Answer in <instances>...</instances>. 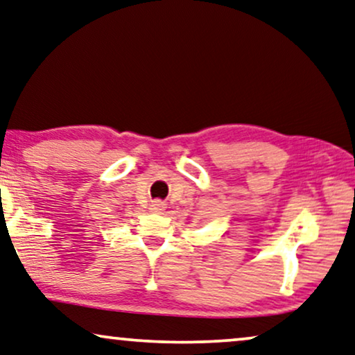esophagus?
I'll list each match as a JSON object with an SVG mask.
<instances>
[{
	"label": "esophagus",
	"instance_id": "esophagus-1",
	"mask_svg": "<svg viewBox=\"0 0 355 355\" xmlns=\"http://www.w3.org/2000/svg\"><path fill=\"white\" fill-rule=\"evenodd\" d=\"M165 208H166V205L163 202H153L150 205V209H152V211H155V213H162Z\"/></svg>",
	"mask_w": 355,
	"mask_h": 355
}]
</instances>
